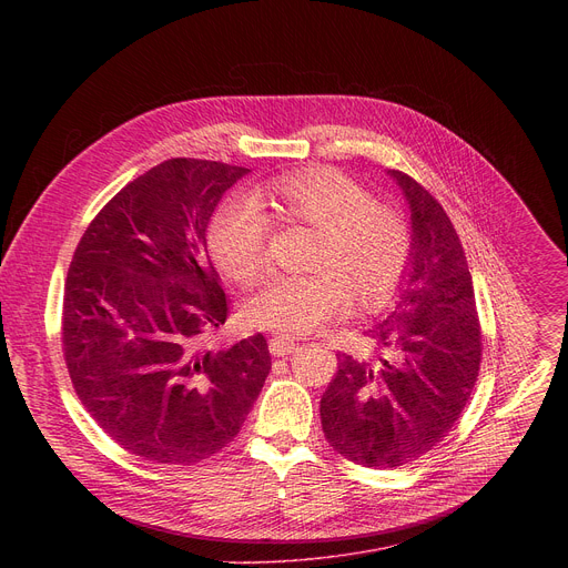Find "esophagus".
I'll return each instance as SVG.
<instances>
[{"instance_id":"obj_1","label":"esophagus","mask_w":568,"mask_h":568,"mask_svg":"<svg viewBox=\"0 0 568 568\" xmlns=\"http://www.w3.org/2000/svg\"><path fill=\"white\" fill-rule=\"evenodd\" d=\"M298 346L294 344V339H290V337H272L270 339V353L274 355V357H283V355H290V353H294Z\"/></svg>"}]
</instances>
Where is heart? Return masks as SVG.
I'll return each instance as SVG.
<instances>
[{
    "label": "heart",
    "mask_w": 568,
    "mask_h": 568,
    "mask_svg": "<svg viewBox=\"0 0 568 568\" xmlns=\"http://www.w3.org/2000/svg\"><path fill=\"white\" fill-rule=\"evenodd\" d=\"M265 195L278 220L316 231L310 276L265 281L245 303V318L261 331L305 335L333 316L346 298L382 307L407 274L414 235L409 220L335 169H310L276 178ZM272 220L247 195L220 204L209 247L217 270L235 283L256 281L267 265Z\"/></svg>",
    "instance_id": "obj_1"
}]
</instances>
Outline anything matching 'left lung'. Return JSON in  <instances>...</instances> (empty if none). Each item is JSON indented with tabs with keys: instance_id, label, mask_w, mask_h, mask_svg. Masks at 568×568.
Here are the masks:
<instances>
[{
	"instance_id": "left-lung-1",
	"label": "left lung",
	"mask_w": 568,
	"mask_h": 568,
	"mask_svg": "<svg viewBox=\"0 0 568 568\" xmlns=\"http://www.w3.org/2000/svg\"><path fill=\"white\" fill-rule=\"evenodd\" d=\"M388 175L412 211V261L395 307L366 331L373 359L339 353V371L321 397L331 447L375 469L434 449L465 409L480 364V326L458 233L416 180Z\"/></svg>"
}]
</instances>
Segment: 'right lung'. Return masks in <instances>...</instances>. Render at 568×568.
Masks as SVG:
<instances>
[{
    "label": "right lung",
    "instance_id": "right-lung-1",
    "mask_svg": "<svg viewBox=\"0 0 568 568\" xmlns=\"http://www.w3.org/2000/svg\"><path fill=\"white\" fill-rule=\"evenodd\" d=\"M247 173L169 159L121 189L73 252L62 307L69 377L99 427L145 460L193 465L226 447L270 375L263 335L204 348L229 310L206 226Z\"/></svg>",
    "mask_w": 568,
    "mask_h": 568
}]
</instances>
